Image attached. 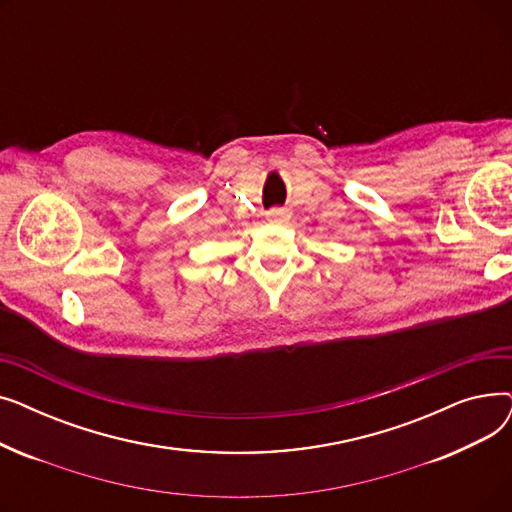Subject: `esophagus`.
Listing matches in <instances>:
<instances>
[{
  "label": "esophagus",
  "instance_id": "obj_1",
  "mask_svg": "<svg viewBox=\"0 0 512 512\" xmlns=\"http://www.w3.org/2000/svg\"><path fill=\"white\" fill-rule=\"evenodd\" d=\"M290 218V211L286 207H272L267 211V220L270 222H284Z\"/></svg>",
  "mask_w": 512,
  "mask_h": 512
}]
</instances>
